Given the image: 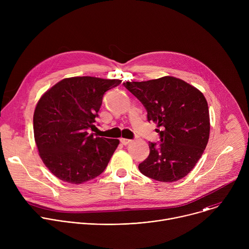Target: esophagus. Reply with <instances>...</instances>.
<instances>
[{
  "label": "esophagus",
  "mask_w": 249,
  "mask_h": 249,
  "mask_svg": "<svg viewBox=\"0 0 249 249\" xmlns=\"http://www.w3.org/2000/svg\"><path fill=\"white\" fill-rule=\"evenodd\" d=\"M120 142H121V143L123 144V145H128V144H130L131 143V142H132V140H129V139H124V138H121L120 139Z\"/></svg>",
  "instance_id": "1"
}]
</instances>
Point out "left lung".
I'll list each match as a JSON object with an SVG mask.
<instances>
[{
	"label": "left lung",
	"mask_w": 249,
	"mask_h": 249,
	"mask_svg": "<svg viewBox=\"0 0 249 249\" xmlns=\"http://www.w3.org/2000/svg\"><path fill=\"white\" fill-rule=\"evenodd\" d=\"M124 87L145 106L148 121L158 123L160 145L150 143L140 171L158 181L186 176L202 157L210 135L208 103L203 93L174 77L126 82Z\"/></svg>",
	"instance_id": "1"
}]
</instances>
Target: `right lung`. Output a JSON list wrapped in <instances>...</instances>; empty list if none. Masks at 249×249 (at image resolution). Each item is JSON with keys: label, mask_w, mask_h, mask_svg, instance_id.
Wrapping results in <instances>:
<instances>
[{"label": "right lung", "mask_w": 249, "mask_h": 249, "mask_svg": "<svg viewBox=\"0 0 249 249\" xmlns=\"http://www.w3.org/2000/svg\"><path fill=\"white\" fill-rule=\"evenodd\" d=\"M120 84L95 77L68 78L40 97L33 115L35 143L42 161L59 179L81 184L107 166L119 140L89 132L96 128L103 94Z\"/></svg>", "instance_id": "add662e5"}]
</instances>
